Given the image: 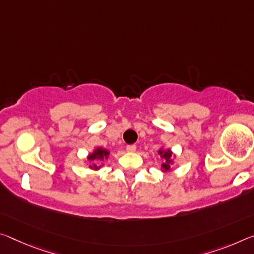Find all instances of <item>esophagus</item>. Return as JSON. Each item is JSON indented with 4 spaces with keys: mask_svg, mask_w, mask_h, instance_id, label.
<instances>
[{
    "mask_svg": "<svg viewBox=\"0 0 254 254\" xmlns=\"http://www.w3.org/2000/svg\"><path fill=\"white\" fill-rule=\"evenodd\" d=\"M136 150V146L135 144H128V146H127V151L128 152H134Z\"/></svg>",
    "mask_w": 254,
    "mask_h": 254,
    "instance_id": "1",
    "label": "esophagus"
}]
</instances>
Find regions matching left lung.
Instances as JSON below:
<instances>
[{
  "label": "left lung",
  "mask_w": 254,
  "mask_h": 254,
  "mask_svg": "<svg viewBox=\"0 0 254 254\" xmlns=\"http://www.w3.org/2000/svg\"><path fill=\"white\" fill-rule=\"evenodd\" d=\"M158 154L160 155V158L163 160V164L160 165V171L163 173L172 172L173 164H174V159L176 158V155L171 150V149H165L163 147H160L158 149Z\"/></svg>",
  "instance_id": "left-lung-1"
}]
</instances>
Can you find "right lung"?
Returning a JSON list of instances; mask_svg holds the SVG:
<instances>
[{
  "label": "right lung",
  "mask_w": 254,
  "mask_h": 254,
  "mask_svg": "<svg viewBox=\"0 0 254 254\" xmlns=\"http://www.w3.org/2000/svg\"><path fill=\"white\" fill-rule=\"evenodd\" d=\"M110 150L108 149H105L103 147H96L92 152H90L89 155L87 156V160L90 163L89 165V168L91 171H99L102 170L104 167V164L103 162L104 160H107L110 158ZM97 161H100L101 164L98 165L97 164Z\"/></svg>",
  "instance_id": "obj_1"
}]
</instances>
